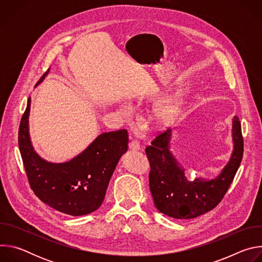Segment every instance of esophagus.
I'll return each mask as SVG.
<instances>
[{
  "instance_id": "34e87169",
  "label": "esophagus",
  "mask_w": 262,
  "mask_h": 262,
  "mask_svg": "<svg viewBox=\"0 0 262 262\" xmlns=\"http://www.w3.org/2000/svg\"><path fill=\"white\" fill-rule=\"evenodd\" d=\"M128 147H129L130 150H135V151L140 150V148H141L140 144H139V142L137 140H132L129 142V144H128Z\"/></svg>"
}]
</instances>
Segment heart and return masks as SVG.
<instances>
[{
    "label": "heart",
    "instance_id": "heart-1",
    "mask_svg": "<svg viewBox=\"0 0 262 262\" xmlns=\"http://www.w3.org/2000/svg\"><path fill=\"white\" fill-rule=\"evenodd\" d=\"M183 102V91L177 90L161 100L155 108V118L158 122L169 123L177 115Z\"/></svg>",
    "mask_w": 262,
    "mask_h": 262
}]
</instances>
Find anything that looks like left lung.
<instances>
[{
	"instance_id": "8db88e82",
	"label": "left lung",
	"mask_w": 262,
	"mask_h": 262,
	"mask_svg": "<svg viewBox=\"0 0 262 262\" xmlns=\"http://www.w3.org/2000/svg\"><path fill=\"white\" fill-rule=\"evenodd\" d=\"M233 150L230 160L213 179L199 177L193 181L171 152L172 129L160 134L145 152L150 163L149 188L158 210L174 219H194L213 209L223 199L238 170L244 154L239 119L232 121Z\"/></svg>"
}]
</instances>
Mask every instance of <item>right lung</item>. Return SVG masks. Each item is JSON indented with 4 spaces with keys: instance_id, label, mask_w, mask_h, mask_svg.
<instances>
[{
    "instance_id": "add662e5",
    "label": "right lung",
    "mask_w": 262,
    "mask_h": 262,
    "mask_svg": "<svg viewBox=\"0 0 262 262\" xmlns=\"http://www.w3.org/2000/svg\"><path fill=\"white\" fill-rule=\"evenodd\" d=\"M30 107L31 97L20 120L18 146L33 192L65 214L79 216L95 211L103 202L120 158L127 151V132L103 133L77 157L64 163H52L42 159L32 145Z\"/></svg>"
}]
</instances>
